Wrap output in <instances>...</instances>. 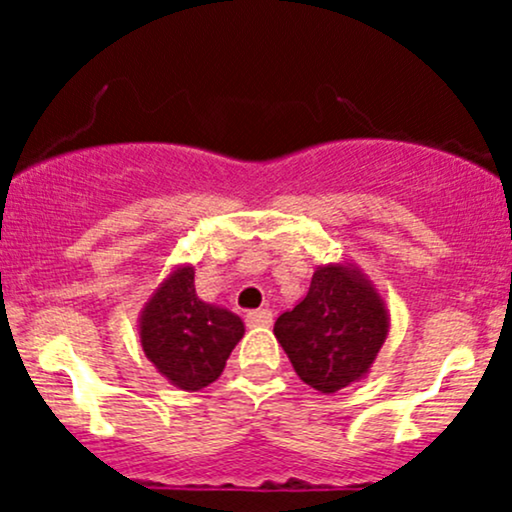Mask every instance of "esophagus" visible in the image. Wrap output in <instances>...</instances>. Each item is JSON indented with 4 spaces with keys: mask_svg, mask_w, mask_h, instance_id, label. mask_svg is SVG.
Returning a JSON list of instances; mask_svg holds the SVG:
<instances>
[{
    "mask_svg": "<svg viewBox=\"0 0 512 512\" xmlns=\"http://www.w3.org/2000/svg\"><path fill=\"white\" fill-rule=\"evenodd\" d=\"M272 320H274V315L269 308H260V310H252V313H248L250 327H269L272 325Z\"/></svg>",
    "mask_w": 512,
    "mask_h": 512,
    "instance_id": "1",
    "label": "esophagus"
}]
</instances>
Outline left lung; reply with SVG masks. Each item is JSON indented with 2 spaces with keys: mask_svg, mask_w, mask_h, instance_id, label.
Listing matches in <instances>:
<instances>
[{
  "mask_svg": "<svg viewBox=\"0 0 512 512\" xmlns=\"http://www.w3.org/2000/svg\"><path fill=\"white\" fill-rule=\"evenodd\" d=\"M387 332L385 298L354 262L320 264L303 301L274 322L298 378L325 395L366 378Z\"/></svg>",
  "mask_w": 512,
  "mask_h": 512,
  "instance_id": "8db88e82",
  "label": "left lung"
}]
</instances>
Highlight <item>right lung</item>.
I'll list each match as a JSON object with an SVG mask.
<instances>
[{
  "label": "right lung",
  "mask_w": 512,
  "mask_h": 512,
  "mask_svg": "<svg viewBox=\"0 0 512 512\" xmlns=\"http://www.w3.org/2000/svg\"><path fill=\"white\" fill-rule=\"evenodd\" d=\"M243 334L245 322L236 313L197 296L192 264H175L139 313L144 356L185 392L219 380Z\"/></svg>",
  "instance_id": "right-lung-1"
}]
</instances>
